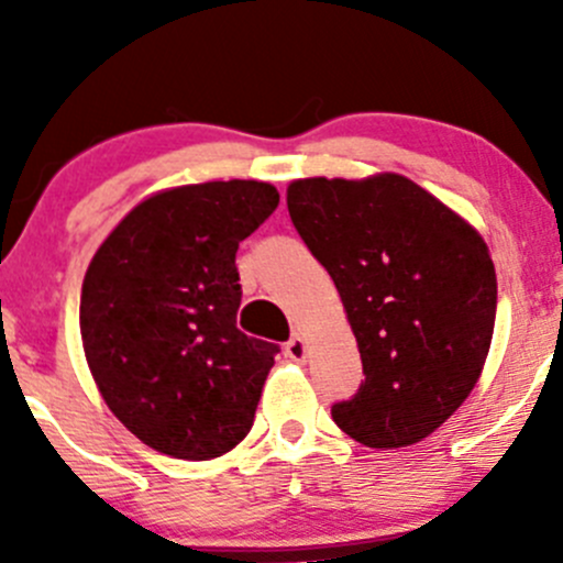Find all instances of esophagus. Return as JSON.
Listing matches in <instances>:
<instances>
[{"instance_id":"34e87169","label":"esophagus","mask_w":563,"mask_h":563,"mask_svg":"<svg viewBox=\"0 0 563 563\" xmlns=\"http://www.w3.org/2000/svg\"><path fill=\"white\" fill-rule=\"evenodd\" d=\"M286 356L294 362H305L308 360V343H305V340L297 334V338H291L286 343Z\"/></svg>"}]
</instances>
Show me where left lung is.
<instances>
[{"label": "left lung", "instance_id": "1", "mask_svg": "<svg viewBox=\"0 0 563 563\" xmlns=\"http://www.w3.org/2000/svg\"><path fill=\"white\" fill-rule=\"evenodd\" d=\"M288 214L334 280L365 382L334 402L373 450L419 444L479 382L496 327V266L479 231L402 174L310 176Z\"/></svg>", "mask_w": 563, "mask_h": 563}]
</instances>
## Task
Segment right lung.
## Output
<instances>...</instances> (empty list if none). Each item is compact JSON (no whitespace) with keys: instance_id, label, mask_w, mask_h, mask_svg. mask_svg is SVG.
I'll list each match as a JSON object with an SVG mask.
<instances>
[{"instance_id":"add662e5","label":"right lung","mask_w":563,"mask_h":563,"mask_svg":"<svg viewBox=\"0 0 563 563\" xmlns=\"http://www.w3.org/2000/svg\"><path fill=\"white\" fill-rule=\"evenodd\" d=\"M280 192L201 181L135 203L89 261L84 356L113 417L152 450L212 460L253 428L277 345L236 329V247Z\"/></svg>"}]
</instances>
